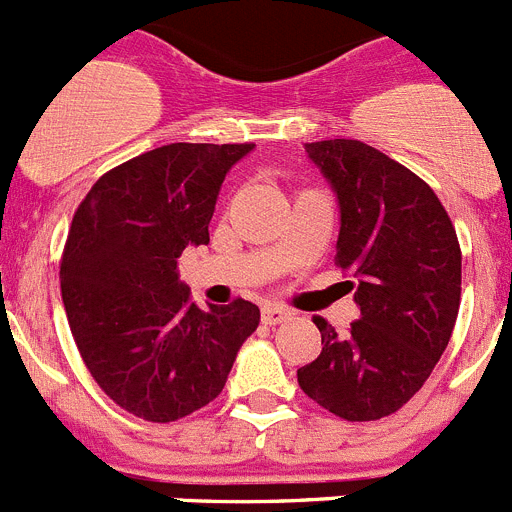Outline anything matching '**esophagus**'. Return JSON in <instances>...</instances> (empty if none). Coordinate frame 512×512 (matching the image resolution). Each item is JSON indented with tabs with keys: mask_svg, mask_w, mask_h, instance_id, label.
<instances>
[{
	"mask_svg": "<svg viewBox=\"0 0 512 512\" xmlns=\"http://www.w3.org/2000/svg\"><path fill=\"white\" fill-rule=\"evenodd\" d=\"M290 319V311L283 306H265L262 308V324L267 326H278L283 321Z\"/></svg>",
	"mask_w": 512,
	"mask_h": 512,
	"instance_id": "esophagus-1",
	"label": "esophagus"
}]
</instances>
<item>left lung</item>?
I'll return each instance as SVG.
<instances>
[{"label": "left lung", "mask_w": 512, "mask_h": 512, "mask_svg": "<svg viewBox=\"0 0 512 512\" xmlns=\"http://www.w3.org/2000/svg\"><path fill=\"white\" fill-rule=\"evenodd\" d=\"M339 206L336 265L352 280L359 321L298 370L303 393L347 421L390 416L421 390L454 331L462 296L457 232L436 193L359 140L303 145Z\"/></svg>", "instance_id": "8db88e82"}]
</instances>
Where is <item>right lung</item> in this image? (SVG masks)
<instances>
[{
  "mask_svg": "<svg viewBox=\"0 0 512 512\" xmlns=\"http://www.w3.org/2000/svg\"><path fill=\"white\" fill-rule=\"evenodd\" d=\"M255 145L173 142L117 165L73 216L61 260L71 334L91 377L124 411L170 423L222 393L260 308H199L178 278L232 165Z\"/></svg>",
  "mask_w": 512,
  "mask_h": 512,
  "instance_id": "obj_1",
  "label": "right lung"
}]
</instances>
